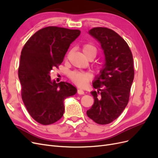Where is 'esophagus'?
<instances>
[{
  "label": "esophagus",
  "mask_w": 158,
  "mask_h": 158,
  "mask_svg": "<svg viewBox=\"0 0 158 158\" xmlns=\"http://www.w3.org/2000/svg\"><path fill=\"white\" fill-rule=\"evenodd\" d=\"M78 94H80V95H84V90L82 89H81V88L78 89Z\"/></svg>",
  "instance_id": "34e87169"
}]
</instances>
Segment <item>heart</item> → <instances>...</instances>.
Segmentation results:
<instances>
[{"label": "heart", "mask_w": 158, "mask_h": 158, "mask_svg": "<svg viewBox=\"0 0 158 158\" xmlns=\"http://www.w3.org/2000/svg\"><path fill=\"white\" fill-rule=\"evenodd\" d=\"M82 51L85 56H87L88 55H93L94 57L96 55L98 51L96 47L91 44L84 45ZM70 77L76 85H79V86H83L89 82L90 75L87 73H84V72L74 71L70 73Z\"/></svg>", "instance_id": "heart-1"}]
</instances>
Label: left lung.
I'll return each instance as SVG.
<instances>
[{
	"label": "left lung",
	"instance_id": "1",
	"mask_svg": "<svg viewBox=\"0 0 158 158\" xmlns=\"http://www.w3.org/2000/svg\"><path fill=\"white\" fill-rule=\"evenodd\" d=\"M89 34L101 44L105 64L93 82L96 91L88 110V117L99 125H107L120 115L127 106L135 70L132 52L127 42L113 30L94 27Z\"/></svg>",
	"mask_w": 158,
	"mask_h": 158
}]
</instances>
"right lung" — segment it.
Listing matches in <instances>:
<instances>
[{"label": "right lung", "mask_w": 158, "mask_h": 158, "mask_svg": "<svg viewBox=\"0 0 158 158\" xmlns=\"http://www.w3.org/2000/svg\"><path fill=\"white\" fill-rule=\"evenodd\" d=\"M80 34L78 30L46 27L35 33L22 50L18 68L22 98L31 117L41 125L59 121L64 114V100L77 92L70 83L52 80L50 73L63 63Z\"/></svg>", "instance_id": "add662e5"}]
</instances>
